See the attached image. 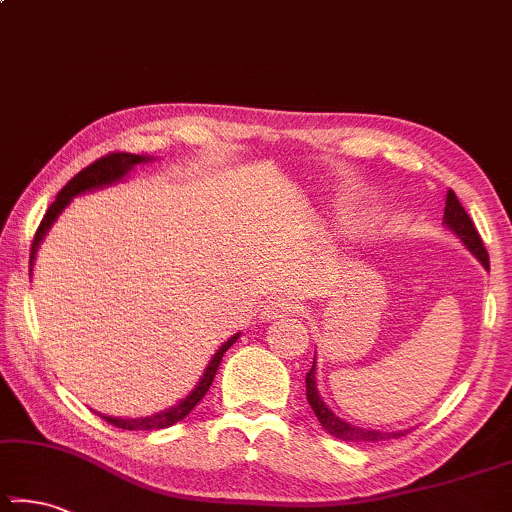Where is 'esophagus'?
<instances>
[{
  "instance_id": "1",
  "label": "esophagus",
  "mask_w": 512,
  "mask_h": 512,
  "mask_svg": "<svg viewBox=\"0 0 512 512\" xmlns=\"http://www.w3.org/2000/svg\"><path fill=\"white\" fill-rule=\"evenodd\" d=\"M298 311H300L298 302H293L291 298H277V300H270L268 305H265L263 316L279 318V316H288V314H298Z\"/></svg>"
}]
</instances>
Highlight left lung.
I'll return each mask as SVG.
<instances>
[{"instance_id":"obj_1","label":"left lung","mask_w":512,"mask_h":512,"mask_svg":"<svg viewBox=\"0 0 512 512\" xmlns=\"http://www.w3.org/2000/svg\"><path fill=\"white\" fill-rule=\"evenodd\" d=\"M443 224H446L450 231H453L459 240L464 242V247L471 251L473 256L483 263L485 270H490V256H487V249L483 247V240L473 226V221L462 203L457 201L455 191L450 189L446 196V212H443ZM307 402L314 411V416L321 422V427L325 432H330L335 439L339 441H351V443H372V441H383V439H399V436L409 434V429H399V432H379V429H365V427H355L351 422H346L332 413L328 409V404L323 402L321 392L316 388V358L314 365L307 372Z\"/></svg>"}]
</instances>
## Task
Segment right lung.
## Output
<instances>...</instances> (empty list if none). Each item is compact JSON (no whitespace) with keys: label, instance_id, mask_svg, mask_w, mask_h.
<instances>
[{"label":"right lung","instance_id":"add662e5","mask_svg":"<svg viewBox=\"0 0 512 512\" xmlns=\"http://www.w3.org/2000/svg\"><path fill=\"white\" fill-rule=\"evenodd\" d=\"M147 161H152V157H143V154H129V152H113V154H106V157L96 159L94 164L80 170L78 175H73L69 184H66V187L57 194L55 203L48 207L46 214H43V221L39 224V228H36L32 251H29V268L34 265V258H36V251H39V247H41V240L46 238L50 226L55 224L59 212H62L64 207L71 203L73 196H80V194H85V191H94V189L108 187V184L120 182L122 177H127L131 173L133 168L140 166V164H147ZM29 274H32V270H29ZM238 337H240V332L228 339V342L219 346V351L212 355L210 362H207L205 372H203L201 379H198L196 388L191 390L189 395L182 399V402L170 406V409L161 411V413H154V416H145V418H113V416H106V413H99V416L106 422H110V425H115L120 429H133V432H136V429H147V432H152V429H164V427L175 425V422L184 420L191 413V409H194V406L205 397V392L210 390V385L214 381V374H217V369H219L221 358H224V353L228 351V348L238 342Z\"/></svg>","mask_w":512,"mask_h":512}]
</instances>
